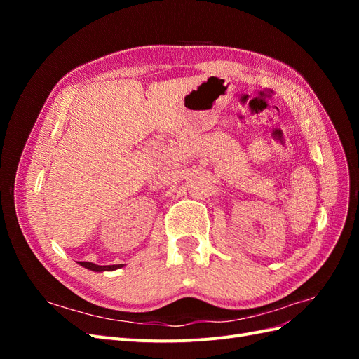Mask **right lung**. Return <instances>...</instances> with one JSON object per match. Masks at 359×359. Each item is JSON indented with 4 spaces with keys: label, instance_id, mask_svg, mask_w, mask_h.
I'll use <instances>...</instances> for the list:
<instances>
[{
    "label": "right lung",
    "instance_id": "right-lung-1",
    "mask_svg": "<svg viewBox=\"0 0 359 359\" xmlns=\"http://www.w3.org/2000/svg\"><path fill=\"white\" fill-rule=\"evenodd\" d=\"M81 266L90 269V271H94V273H104V271H115V269H119L123 268L124 264L121 265H95L93 262H78Z\"/></svg>",
    "mask_w": 359,
    "mask_h": 359
}]
</instances>
